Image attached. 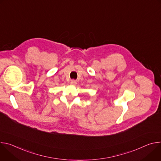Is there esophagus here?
Returning a JSON list of instances; mask_svg holds the SVG:
<instances>
[{"instance_id":"34e87169","label":"esophagus","mask_w":161,"mask_h":161,"mask_svg":"<svg viewBox=\"0 0 161 161\" xmlns=\"http://www.w3.org/2000/svg\"><path fill=\"white\" fill-rule=\"evenodd\" d=\"M76 81H75V80H71V84L72 85H76Z\"/></svg>"}]
</instances>
